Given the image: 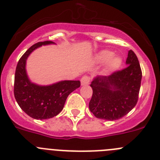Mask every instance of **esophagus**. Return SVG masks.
<instances>
[{"label": "esophagus", "mask_w": 160, "mask_h": 160, "mask_svg": "<svg viewBox=\"0 0 160 160\" xmlns=\"http://www.w3.org/2000/svg\"><path fill=\"white\" fill-rule=\"evenodd\" d=\"M90 78L89 76H83L81 78V84L82 86H87L90 84Z\"/></svg>", "instance_id": "esophagus-1"}]
</instances>
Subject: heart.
<instances>
[{
    "label": "heart",
    "instance_id": "1",
    "mask_svg": "<svg viewBox=\"0 0 160 160\" xmlns=\"http://www.w3.org/2000/svg\"><path fill=\"white\" fill-rule=\"evenodd\" d=\"M114 52L105 49V50H102L96 55L95 60L98 63L107 62V71H115L121 67L122 64V60L120 57L114 56Z\"/></svg>",
    "mask_w": 160,
    "mask_h": 160
}]
</instances>
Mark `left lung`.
<instances>
[{"instance_id": "obj_1", "label": "left lung", "mask_w": 160, "mask_h": 160, "mask_svg": "<svg viewBox=\"0 0 160 160\" xmlns=\"http://www.w3.org/2000/svg\"><path fill=\"white\" fill-rule=\"evenodd\" d=\"M127 67L109 76H97L91 82L92 98L90 111L98 118L117 120L125 116L136 105L140 90L142 70L138 58L128 51Z\"/></svg>"}]
</instances>
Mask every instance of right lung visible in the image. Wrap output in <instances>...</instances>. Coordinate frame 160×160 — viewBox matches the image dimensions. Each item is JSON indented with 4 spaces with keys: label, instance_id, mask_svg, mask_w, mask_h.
Wrapping results in <instances>:
<instances>
[{
    "label": "right lung",
    "instance_id": "obj_1",
    "mask_svg": "<svg viewBox=\"0 0 160 160\" xmlns=\"http://www.w3.org/2000/svg\"><path fill=\"white\" fill-rule=\"evenodd\" d=\"M54 44L46 41L34 44L20 58L14 78V97L22 111L35 119L53 118L62 111L68 95L80 87V81H61L49 86L32 83L28 78L26 60L34 49Z\"/></svg>",
    "mask_w": 160,
    "mask_h": 160
}]
</instances>
